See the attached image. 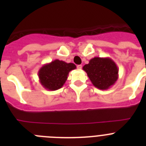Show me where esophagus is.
Here are the masks:
<instances>
[{
  "instance_id": "esophagus-1",
  "label": "esophagus",
  "mask_w": 146,
  "mask_h": 146,
  "mask_svg": "<svg viewBox=\"0 0 146 146\" xmlns=\"http://www.w3.org/2000/svg\"><path fill=\"white\" fill-rule=\"evenodd\" d=\"M82 65H77V68L78 69H79V70H80L81 69H82Z\"/></svg>"
}]
</instances>
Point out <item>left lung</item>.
I'll list each match as a JSON object with an SVG mask.
<instances>
[{
	"label": "left lung",
	"instance_id": "obj_1",
	"mask_svg": "<svg viewBox=\"0 0 146 146\" xmlns=\"http://www.w3.org/2000/svg\"><path fill=\"white\" fill-rule=\"evenodd\" d=\"M82 69L92 84L100 90H108L118 78V66L110 58L94 57Z\"/></svg>",
	"mask_w": 146,
	"mask_h": 146
}]
</instances>
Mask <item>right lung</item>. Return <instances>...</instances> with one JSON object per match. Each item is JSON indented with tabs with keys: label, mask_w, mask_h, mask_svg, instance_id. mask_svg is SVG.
<instances>
[{
	"label": "right lung",
	"mask_w": 146,
	"mask_h": 146,
	"mask_svg": "<svg viewBox=\"0 0 146 146\" xmlns=\"http://www.w3.org/2000/svg\"><path fill=\"white\" fill-rule=\"evenodd\" d=\"M75 69L74 64L56 59L40 68L38 72L39 82L45 89L56 91L64 86L69 72Z\"/></svg>",
	"instance_id": "1"
}]
</instances>
